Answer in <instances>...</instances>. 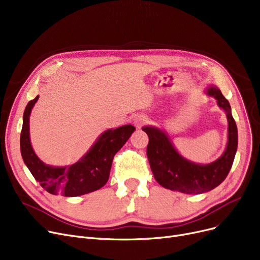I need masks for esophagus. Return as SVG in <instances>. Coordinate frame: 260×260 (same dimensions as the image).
<instances>
[{
	"instance_id": "esophagus-1",
	"label": "esophagus",
	"mask_w": 260,
	"mask_h": 260,
	"mask_svg": "<svg viewBox=\"0 0 260 260\" xmlns=\"http://www.w3.org/2000/svg\"><path fill=\"white\" fill-rule=\"evenodd\" d=\"M146 121H148V120H146V117H144V116H142V115H136V116H135V117L133 118V124H134V125L136 126L137 128L141 127Z\"/></svg>"
}]
</instances>
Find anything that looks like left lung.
<instances>
[{"label": "left lung", "mask_w": 260, "mask_h": 260, "mask_svg": "<svg viewBox=\"0 0 260 260\" xmlns=\"http://www.w3.org/2000/svg\"><path fill=\"white\" fill-rule=\"evenodd\" d=\"M208 96L217 101L218 106L228 118V143L223 154L210 164H199L180 154L164 128L146 125L142 131L148 134L146 149L149 162L157 183L166 189L186 194H200L218 187L226 178L238 148V131L232 115L229 101L216 85L205 89Z\"/></svg>", "instance_id": "1"}]
</instances>
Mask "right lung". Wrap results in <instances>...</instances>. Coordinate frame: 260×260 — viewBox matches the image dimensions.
Segmentation results:
<instances>
[{
  "mask_svg": "<svg viewBox=\"0 0 260 260\" xmlns=\"http://www.w3.org/2000/svg\"><path fill=\"white\" fill-rule=\"evenodd\" d=\"M39 95L29 101L23 114L20 137L21 155L25 166L49 193L78 197L102 188L108 180L112 159L135 132L133 125L109 128L96 138L87 153L73 165L63 167L44 164L34 151L29 136V117Z\"/></svg>",
  "mask_w": 260,
  "mask_h": 260,
  "instance_id": "obj_1",
  "label": "right lung"
}]
</instances>
